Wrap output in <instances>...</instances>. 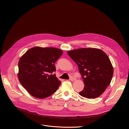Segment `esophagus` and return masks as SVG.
<instances>
[{
  "label": "esophagus",
  "mask_w": 129,
  "mask_h": 129,
  "mask_svg": "<svg viewBox=\"0 0 129 129\" xmlns=\"http://www.w3.org/2000/svg\"><path fill=\"white\" fill-rule=\"evenodd\" d=\"M76 80V78H74V77H71L69 79L70 81H75Z\"/></svg>",
  "instance_id": "obj_1"
}]
</instances>
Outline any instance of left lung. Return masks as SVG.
Segmentation results:
<instances>
[{
    "label": "left lung",
    "instance_id": "1",
    "mask_svg": "<svg viewBox=\"0 0 129 129\" xmlns=\"http://www.w3.org/2000/svg\"><path fill=\"white\" fill-rule=\"evenodd\" d=\"M69 56L79 67L84 83L80 95L87 99L101 95L111 83L113 68L109 57L102 50L83 48L67 51Z\"/></svg>",
    "mask_w": 129,
    "mask_h": 129
}]
</instances>
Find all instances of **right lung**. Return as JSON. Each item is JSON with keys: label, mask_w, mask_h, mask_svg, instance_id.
Wrapping results in <instances>:
<instances>
[{"label": "right lung", "mask_w": 129, "mask_h": 129, "mask_svg": "<svg viewBox=\"0 0 129 129\" xmlns=\"http://www.w3.org/2000/svg\"><path fill=\"white\" fill-rule=\"evenodd\" d=\"M63 51L54 47L36 46L28 49L18 62V78L33 96L40 99L49 97L58 89L61 82L55 74L54 63Z\"/></svg>", "instance_id": "obj_1"}]
</instances>
